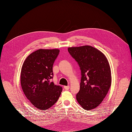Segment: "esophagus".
<instances>
[{"label":"esophagus","mask_w":132,"mask_h":132,"mask_svg":"<svg viewBox=\"0 0 132 132\" xmlns=\"http://www.w3.org/2000/svg\"><path fill=\"white\" fill-rule=\"evenodd\" d=\"M64 89L66 90H68L70 89V86H64Z\"/></svg>","instance_id":"esophagus-1"}]
</instances>
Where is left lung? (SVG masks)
Here are the masks:
<instances>
[{
    "mask_svg": "<svg viewBox=\"0 0 132 132\" xmlns=\"http://www.w3.org/2000/svg\"><path fill=\"white\" fill-rule=\"evenodd\" d=\"M68 52L80 67V88L77 100L85 110L97 107L106 96L111 85L109 61L101 51L89 45L70 47Z\"/></svg>",
    "mask_w": 132,
    "mask_h": 132,
    "instance_id": "8db88e82",
    "label": "left lung"
}]
</instances>
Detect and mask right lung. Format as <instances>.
I'll return each instance as SVG.
<instances>
[{
  "instance_id": "1",
  "label": "right lung",
  "mask_w": 132,
  "mask_h": 132,
  "mask_svg": "<svg viewBox=\"0 0 132 132\" xmlns=\"http://www.w3.org/2000/svg\"><path fill=\"white\" fill-rule=\"evenodd\" d=\"M59 53V49H39L27 57L21 68V85L31 104L46 110L56 102L62 87L51 82L52 67Z\"/></svg>"
}]
</instances>
